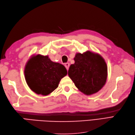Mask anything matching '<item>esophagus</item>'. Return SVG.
<instances>
[{"instance_id":"esophagus-1","label":"esophagus","mask_w":135,"mask_h":135,"mask_svg":"<svg viewBox=\"0 0 135 135\" xmlns=\"http://www.w3.org/2000/svg\"><path fill=\"white\" fill-rule=\"evenodd\" d=\"M64 65H65V67L66 68V69H67V70H68V69H69V67H70V64H69V63H68V62L65 63V64H64Z\"/></svg>"}]
</instances>
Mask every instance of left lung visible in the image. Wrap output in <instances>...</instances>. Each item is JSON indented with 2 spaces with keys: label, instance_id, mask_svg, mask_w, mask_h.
<instances>
[{
  "label": "left lung",
  "instance_id": "1",
  "mask_svg": "<svg viewBox=\"0 0 135 135\" xmlns=\"http://www.w3.org/2000/svg\"><path fill=\"white\" fill-rule=\"evenodd\" d=\"M68 74L75 86L86 95L97 93L103 87L107 78V66L100 54L87 51L78 53L74 57Z\"/></svg>",
  "mask_w": 135,
  "mask_h": 135
}]
</instances>
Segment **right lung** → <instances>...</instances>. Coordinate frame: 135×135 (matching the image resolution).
<instances>
[{"mask_svg": "<svg viewBox=\"0 0 135 135\" xmlns=\"http://www.w3.org/2000/svg\"><path fill=\"white\" fill-rule=\"evenodd\" d=\"M24 74L31 90L38 94L46 96L58 87L67 71L62 64L51 61L47 56L38 54L27 61Z\"/></svg>", "mask_w": 135, "mask_h": 135, "instance_id": "obj_1", "label": "right lung"}]
</instances>
